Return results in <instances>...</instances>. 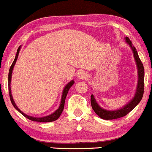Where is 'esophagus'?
<instances>
[{
	"mask_svg": "<svg viewBox=\"0 0 152 152\" xmlns=\"http://www.w3.org/2000/svg\"><path fill=\"white\" fill-rule=\"evenodd\" d=\"M78 76L80 79H85V78H86L87 77V74L84 72H81L79 73V74H78Z\"/></svg>",
	"mask_w": 152,
	"mask_h": 152,
	"instance_id": "34e87169",
	"label": "esophagus"
}]
</instances>
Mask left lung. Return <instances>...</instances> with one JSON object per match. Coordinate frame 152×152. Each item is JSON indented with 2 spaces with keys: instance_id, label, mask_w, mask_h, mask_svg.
<instances>
[{
  "instance_id": "8db88e82",
  "label": "left lung",
  "mask_w": 152,
  "mask_h": 152,
  "mask_svg": "<svg viewBox=\"0 0 152 152\" xmlns=\"http://www.w3.org/2000/svg\"><path fill=\"white\" fill-rule=\"evenodd\" d=\"M126 41L130 45L131 48L133 50L134 56L135 58L136 62H137V69H138V75H139V81H138V86L137 92H136L135 96L131 102L126 104V106H124L121 109L116 110V111H107V110L103 109L100 106L98 105L96 102L95 99H94V96H91V104L92 109L95 113L100 118L103 119L110 120V119H116L123 117V116H126L131 111H132L136 106L139 104L142 100L143 97V94H144V69L143 64L141 61L140 58H139V55H138L137 50H136L135 47L133 46L132 41L128 37H126Z\"/></svg>"
}]
</instances>
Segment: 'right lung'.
I'll return each mask as SVG.
<instances>
[{"mask_svg": "<svg viewBox=\"0 0 152 152\" xmlns=\"http://www.w3.org/2000/svg\"><path fill=\"white\" fill-rule=\"evenodd\" d=\"M20 47H19V48H18V50H17V53H16V56H15V58L14 59V61H13L12 65L10 66V69H9V73H8V91H9L10 102H11L13 106L15 107V109H16V110H18L19 112H20L22 115H23L26 118H28V119L31 120V121H38V122H50V121H56V119H58L59 116H60L63 110H64V104H65V100L66 98V96H67V94H68V92H69V90L70 89L71 87L72 86V85L74 83V80H72V81L69 82V83L65 86V88H64V91H63L60 106H59L58 109H57L55 112L53 113L52 114L49 115V116H44V117L38 118V117H33V116H28V115H26V114H24V113H23L22 111H20V110L19 109L18 107H17V106L15 105L14 101H13V96H12V95H11V91H10V81H11L12 71H13V67H14L15 62H16L17 58H18L19 51H20Z\"/></svg>", "mask_w": 152, "mask_h": 152, "instance_id": "1", "label": "right lung"}]
</instances>
